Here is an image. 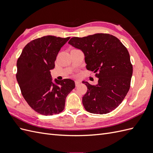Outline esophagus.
Masks as SVG:
<instances>
[{
    "label": "esophagus",
    "instance_id": "1",
    "mask_svg": "<svg viewBox=\"0 0 153 153\" xmlns=\"http://www.w3.org/2000/svg\"><path fill=\"white\" fill-rule=\"evenodd\" d=\"M75 85H76V86H78V85H79L80 83H81V82L80 81H79V80H75Z\"/></svg>",
    "mask_w": 153,
    "mask_h": 153
}]
</instances>
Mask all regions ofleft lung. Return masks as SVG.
<instances>
[{
  "instance_id": "1",
  "label": "left lung",
  "mask_w": 153,
  "mask_h": 153,
  "mask_svg": "<svg viewBox=\"0 0 153 153\" xmlns=\"http://www.w3.org/2000/svg\"><path fill=\"white\" fill-rule=\"evenodd\" d=\"M68 43L84 52L86 68L98 78L96 85L82 82L87 87L82 98L85 109L96 114L112 112L130 87L133 66L127 48L116 37L103 33L73 37Z\"/></svg>"
}]
</instances>
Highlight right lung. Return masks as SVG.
Instances as JSON below:
<instances>
[{
  "instance_id": "right-lung-1",
  "label": "right lung",
  "mask_w": 153,
  "mask_h": 153,
  "mask_svg": "<svg viewBox=\"0 0 153 153\" xmlns=\"http://www.w3.org/2000/svg\"><path fill=\"white\" fill-rule=\"evenodd\" d=\"M53 36L31 41L22 50L17 61L16 80L22 94L30 107L43 115L62 112L66 98L75 87L71 79L55 80L50 70L61 47L69 39Z\"/></svg>"
}]
</instances>
